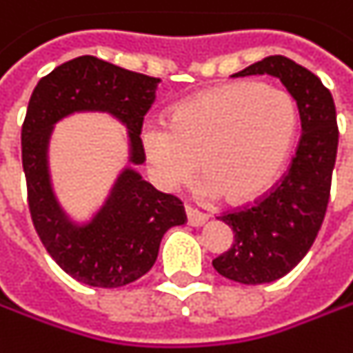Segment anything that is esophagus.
<instances>
[{
	"label": "esophagus",
	"instance_id": "esophagus-1",
	"mask_svg": "<svg viewBox=\"0 0 353 353\" xmlns=\"http://www.w3.org/2000/svg\"><path fill=\"white\" fill-rule=\"evenodd\" d=\"M186 221L190 226H203L204 222L208 221V214H203V212H199L196 208H192V206H186Z\"/></svg>",
	"mask_w": 353,
	"mask_h": 353
}]
</instances>
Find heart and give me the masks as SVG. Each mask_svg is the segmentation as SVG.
<instances>
[{"label":"heart","instance_id":"obj_1","mask_svg":"<svg viewBox=\"0 0 353 353\" xmlns=\"http://www.w3.org/2000/svg\"><path fill=\"white\" fill-rule=\"evenodd\" d=\"M300 132L290 93L254 81L228 83L174 105L167 127L147 125L141 147L154 183L176 188L199 161L201 192L244 204L278 181Z\"/></svg>","mask_w":353,"mask_h":353}]
</instances>
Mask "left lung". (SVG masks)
I'll return each mask as SVG.
<instances>
[{
  "label": "left lung",
  "instance_id": "1",
  "mask_svg": "<svg viewBox=\"0 0 353 353\" xmlns=\"http://www.w3.org/2000/svg\"><path fill=\"white\" fill-rule=\"evenodd\" d=\"M272 75L300 111L302 137L296 157L270 194L221 216L234 232L232 246L212 260L214 270L240 284H268L306 256L326 216L338 152L332 93L312 71L284 55H270L232 77Z\"/></svg>",
  "mask_w": 353,
  "mask_h": 353
}]
</instances>
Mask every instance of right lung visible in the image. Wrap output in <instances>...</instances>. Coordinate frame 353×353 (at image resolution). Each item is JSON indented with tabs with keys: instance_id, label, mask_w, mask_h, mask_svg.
<instances>
[{
	"instance_id": "obj_1",
	"label": "right lung",
	"mask_w": 353,
	"mask_h": 353,
	"mask_svg": "<svg viewBox=\"0 0 353 353\" xmlns=\"http://www.w3.org/2000/svg\"><path fill=\"white\" fill-rule=\"evenodd\" d=\"M161 79L132 73L91 55L55 67L33 89L23 129L21 161L33 226L51 258L71 278L95 288H119L149 272L168 228L185 224L183 203L159 192L134 167L145 163L143 119ZM79 112H105L128 129V165L103 203L83 221L59 201L48 145L57 122Z\"/></svg>"
}]
</instances>
